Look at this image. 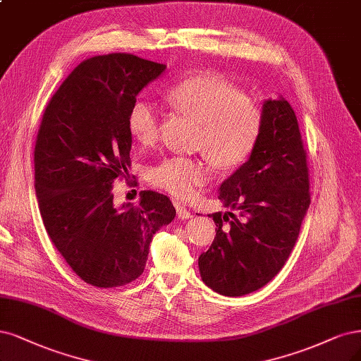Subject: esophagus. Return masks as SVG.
<instances>
[{
  "instance_id": "esophagus-1",
  "label": "esophagus",
  "mask_w": 361,
  "mask_h": 361,
  "mask_svg": "<svg viewBox=\"0 0 361 361\" xmlns=\"http://www.w3.org/2000/svg\"><path fill=\"white\" fill-rule=\"evenodd\" d=\"M175 206H176V215H178V218H179V219H190V218L192 216L190 210H186L182 204L176 203Z\"/></svg>"
}]
</instances>
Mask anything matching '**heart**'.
Wrapping results in <instances>:
<instances>
[{
  "instance_id": "heart-1",
  "label": "heart",
  "mask_w": 361,
  "mask_h": 361,
  "mask_svg": "<svg viewBox=\"0 0 361 361\" xmlns=\"http://www.w3.org/2000/svg\"><path fill=\"white\" fill-rule=\"evenodd\" d=\"M167 98L179 114L198 123L195 146L218 169L238 167L254 152L264 114L238 86L218 74L202 73L171 86ZM127 128L137 143L154 145L161 128L159 107L145 98L135 100L128 111ZM147 178L158 188L190 200L209 182L210 169L203 158L175 155L149 169Z\"/></svg>"
}]
</instances>
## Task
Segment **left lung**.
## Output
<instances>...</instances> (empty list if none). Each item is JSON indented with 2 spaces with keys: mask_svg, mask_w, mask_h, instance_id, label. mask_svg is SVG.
Wrapping results in <instances>:
<instances>
[{
  "mask_svg": "<svg viewBox=\"0 0 361 361\" xmlns=\"http://www.w3.org/2000/svg\"><path fill=\"white\" fill-rule=\"evenodd\" d=\"M263 114L254 152L219 186L218 198L239 216L210 215L216 235L198 257L203 282L228 297L257 291L278 275L310 204L306 152L293 107L282 97L269 98Z\"/></svg>",
  "mask_w": 361,
  "mask_h": 361,
  "instance_id": "8db88e82",
  "label": "left lung"
}]
</instances>
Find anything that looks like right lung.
I'll use <instances>...</instances> for the list:
<instances>
[{"mask_svg":"<svg viewBox=\"0 0 361 361\" xmlns=\"http://www.w3.org/2000/svg\"><path fill=\"white\" fill-rule=\"evenodd\" d=\"M130 54L86 59L49 102L34 149L35 195L49 238L67 264L98 288L137 279L154 234L176 216L170 198L142 191L139 204L114 203V182L131 166L127 116L161 74Z\"/></svg>","mask_w":361,"mask_h":361,"instance_id":"obj_1","label":"right lung"}]
</instances>
